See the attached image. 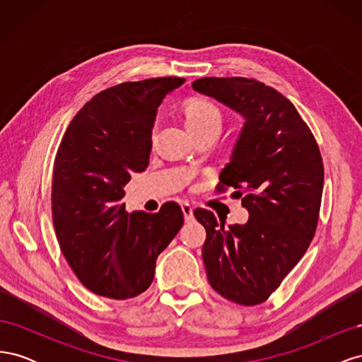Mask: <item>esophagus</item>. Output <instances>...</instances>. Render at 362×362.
<instances>
[{"mask_svg": "<svg viewBox=\"0 0 362 362\" xmlns=\"http://www.w3.org/2000/svg\"><path fill=\"white\" fill-rule=\"evenodd\" d=\"M181 210H182L185 222H190L192 218H193V208H192V205L187 204V202H184V204H181Z\"/></svg>", "mask_w": 362, "mask_h": 362, "instance_id": "obj_1", "label": "esophagus"}]
</instances>
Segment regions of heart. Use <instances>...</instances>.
Returning a JSON list of instances; mask_svg holds the SVG:
<instances>
[{"instance_id": "1", "label": "heart", "mask_w": 362, "mask_h": 362, "mask_svg": "<svg viewBox=\"0 0 362 362\" xmlns=\"http://www.w3.org/2000/svg\"><path fill=\"white\" fill-rule=\"evenodd\" d=\"M184 120L194 136L211 128H221L223 115L221 107L206 96H192L182 105Z\"/></svg>"}]
</instances>
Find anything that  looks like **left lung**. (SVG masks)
<instances>
[{
    "label": "left lung",
    "mask_w": 362,
    "mask_h": 362,
    "mask_svg": "<svg viewBox=\"0 0 362 362\" xmlns=\"http://www.w3.org/2000/svg\"><path fill=\"white\" fill-rule=\"evenodd\" d=\"M192 86L245 117L217 192L234 189L249 218L225 228L211 211L194 210L206 231V278L225 299L258 305L281 286L315 234L325 177L319 145L296 107L264 83L206 76Z\"/></svg>",
    "instance_id": "left-lung-1"
}]
</instances>
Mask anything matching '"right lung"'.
I'll list each match as a JSON object with an SVG mask.
<instances>
[{
	"instance_id": "right-lung-1",
	"label": "right lung",
	"mask_w": 362,
	"mask_h": 362,
	"mask_svg": "<svg viewBox=\"0 0 362 362\" xmlns=\"http://www.w3.org/2000/svg\"><path fill=\"white\" fill-rule=\"evenodd\" d=\"M185 80L128 81L96 93L75 115L54 160L51 208L64 258L86 288L131 299L149 288L156 261L184 223L177 202L127 213L124 187L149 164L157 108Z\"/></svg>"
}]
</instances>
